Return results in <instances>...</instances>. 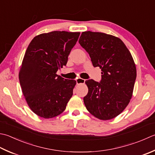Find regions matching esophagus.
I'll return each instance as SVG.
<instances>
[{
  "mask_svg": "<svg viewBox=\"0 0 155 155\" xmlns=\"http://www.w3.org/2000/svg\"><path fill=\"white\" fill-rule=\"evenodd\" d=\"M76 82H77V84H83L84 83V82H85V80L83 79V78H78L76 79Z\"/></svg>",
  "mask_w": 155,
  "mask_h": 155,
  "instance_id": "1",
  "label": "esophagus"
}]
</instances>
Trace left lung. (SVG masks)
<instances>
[{
  "instance_id": "8db88e82",
  "label": "left lung",
  "mask_w": 155,
  "mask_h": 155,
  "mask_svg": "<svg viewBox=\"0 0 155 155\" xmlns=\"http://www.w3.org/2000/svg\"><path fill=\"white\" fill-rule=\"evenodd\" d=\"M94 67L101 69L100 82L85 81L89 89L84 97L87 110L102 120L120 114L132 98L136 68L130 51L120 38L104 33L84 31L78 40Z\"/></svg>"
}]
</instances>
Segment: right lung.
Instances as JSON below:
<instances>
[{"label":"right lung","mask_w":155,"mask_h":155,"mask_svg":"<svg viewBox=\"0 0 155 155\" xmlns=\"http://www.w3.org/2000/svg\"><path fill=\"white\" fill-rule=\"evenodd\" d=\"M79 35L64 31L42 33L27 47L19 78L27 104L38 116L47 119L58 116L72 96L76 81L56 72L66 65Z\"/></svg>","instance_id":"obj_1"}]
</instances>
